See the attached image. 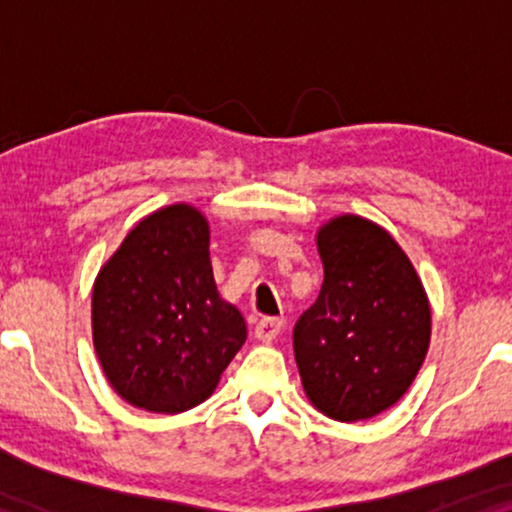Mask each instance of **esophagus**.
<instances>
[{
    "instance_id": "34e87169",
    "label": "esophagus",
    "mask_w": 512,
    "mask_h": 512,
    "mask_svg": "<svg viewBox=\"0 0 512 512\" xmlns=\"http://www.w3.org/2000/svg\"><path fill=\"white\" fill-rule=\"evenodd\" d=\"M281 327H284V322H281L279 317H262V320L255 325V337L260 339V342L269 344L279 337Z\"/></svg>"
}]
</instances>
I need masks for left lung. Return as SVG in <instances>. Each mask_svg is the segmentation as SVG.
<instances>
[{
	"label": "left lung",
	"mask_w": 512,
	"mask_h": 512,
	"mask_svg": "<svg viewBox=\"0 0 512 512\" xmlns=\"http://www.w3.org/2000/svg\"><path fill=\"white\" fill-rule=\"evenodd\" d=\"M325 281L293 327V354L315 409L361 421L409 390L431 342L414 264L378 223L344 214L317 233Z\"/></svg>",
	"instance_id": "obj_1"
}]
</instances>
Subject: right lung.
<instances>
[{
    "label": "right lung",
    "instance_id": "add662e5",
    "mask_svg": "<svg viewBox=\"0 0 512 512\" xmlns=\"http://www.w3.org/2000/svg\"><path fill=\"white\" fill-rule=\"evenodd\" d=\"M91 322L113 390L158 414L204 402L248 337L216 291L209 223L190 204L158 209L127 233L96 276Z\"/></svg>",
    "mask_w": 512,
    "mask_h": 512
}]
</instances>
